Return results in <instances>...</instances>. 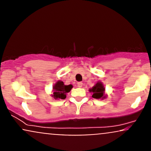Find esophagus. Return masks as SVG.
Returning a JSON list of instances; mask_svg holds the SVG:
<instances>
[{
  "label": "esophagus",
  "mask_w": 151,
  "mask_h": 151,
  "mask_svg": "<svg viewBox=\"0 0 151 151\" xmlns=\"http://www.w3.org/2000/svg\"><path fill=\"white\" fill-rule=\"evenodd\" d=\"M82 85H83V83L82 82H78L77 83V86H78V87H79V88L82 87Z\"/></svg>",
  "instance_id": "esophagus-1"
}]
</instances>
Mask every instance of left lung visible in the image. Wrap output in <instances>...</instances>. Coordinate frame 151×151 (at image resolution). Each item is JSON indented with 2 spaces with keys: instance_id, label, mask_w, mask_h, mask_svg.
Wrapping results in <instances>:
<instances>
[{
  "instance_id": "left-lung-1",
  "label": "left lung",
  "mask_w": 151,
  "mask_h": 151,
  "mask_svg": "<svg viewBox=\"0 0 151 151\" xmlns=\"http://www.w3.org/2000/svg\"><path fill=\"white\" fill-rule=\"evenodd\" d=\"M89 91L93 93L92 97L96 99H104L107 96L105 93L104 85L100 81H98L92 88H90Z\"/></svg>"
}]
</instances>
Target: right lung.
Wrapping results in <instances>:
<instances>
[{
    "label": "right lung",
    "instance_id": "add662e5",
    "mask_svg": "<svg viewBox=\"0 0 151 151\" xmlns=\"http://www.w3.org/2000/svg\"><path fill=\"white\" fill-rule=\"evenodd\" d=\"M73 86L72 84L65 85L64 82L61 80L56 81L52 86V97L55 99H65L67 96V93L70 92L72 89Z\"/></svg>",
    "mask_w": 151,
    "mask_h": 151
}]
</instances>
